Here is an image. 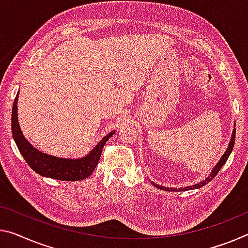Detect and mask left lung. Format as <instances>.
I'll return each mask as SVG.
<instances>
[{"instance_id":"1","label":"left lung","mask_w":248,"mask_h":248,"mask_svg":"<svg viewBox=\"0 0 248 248\" xmlns=\"http://www.w3.org/2000/svg\"><path fill=\"white\" fill-rule=\"evenodd\" d=\"M235 132H236V129L234 128L233 132H232V137H231V140H230L229 147H227L226 151L224 152V155H222V158L219 159L218 162L215 164V167H214L213 169H212V171L210 172V174L207 175L205 179L202 180L201 182L195 183V184H193V186H184V187H180V188H178V187H167V186H160V184H156V183H155V182H151V183H152L153 186H156L158 188H160V190H163V191H174V192H178V191L180 192V191L195 190V188H200V187L204 186H205V184L209 183L212 179H214V178H215V175L218 173V171L221 170L222 167L224 166V164H225V162L227 161V159H229V156H230V155L232 153V150H233V147H234V142H235Z\"/></svg>"}]
</instances>
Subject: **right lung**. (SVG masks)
I'll return each mask as SVG.
<instances>
[{
    "mask_svg": "<svg viewBox=\"0 0 248 248\" xmlns=\"http://www.w3.org/2000/svg\"><path fill=\"white\" fill-rule=\"evenodd\" d=\"M18 93L15 97L13 109H12V135L16 143L19 152L25 159L27 164L39 175L45 178L56 179L61 181H80L93 173L100 159L101 151L105 143L111 137L115 131H111L103 137L87 155L77 159L58 158L50 155H47L37 150L29 142V140L23 135L19 128L17 117V100Z\"/></svg>",
    "mask_w": 248,
    "mask_h": 248,
    "instance_id": "1",
    "label": "right lung"
}]
</instances>
